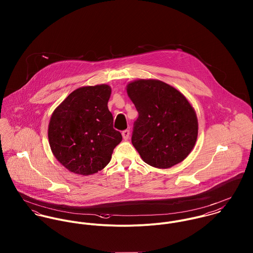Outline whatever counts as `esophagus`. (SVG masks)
I'll use <instances>...</instances> for the list:
<instances>
[{
    "mask_svg": "<svg viewBox=\"0 0 253 253\" xmlns=\"http://www.w3.org/2000/svg\"><path fill=\"white\" fill-rule=\"evenodd\" d=\"M122 135H123V138H124L125 140H127L128 137H129V130H128V129L124 130V131L122 132Z\"/></svg>",
    "mask_w": 253,
    "mask_h": 253,
    "instance_id": "34e87169",
    "label": "esophagus"
}]
</instances>
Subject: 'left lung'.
Instances as JSON below:
<instances>
[{
	"mask_svg": "<svg viewBox=\"0 0 253 253\" xmlns=\"http://www.w3.org/2000/svg\"><path fill=\"white\" fill-rule=\"evenodd\" d=\"M126 91L138 112L131 142L146 164L169 169L193 150L198 137V119L187 98L159 80H137Z\"/></svg>",
	"mask_w": 253,
	"mask_h": 253,
	"instance_id": "1",
	"label": "left lung"
}]
</instances>
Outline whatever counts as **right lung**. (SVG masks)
Returning a JSON list of instances; mask_svg holds the SVG:
<instances>
[{"mask_svg": "<svg viewBox=\"0 0 253 253\" xmlns=\"http://www.w3.org/2000/svg\"><path fill=\"white\" fill-rule=\"evenodd\" d=\"M111 87H79L55 109L48 124V142L56 160L76 174L103 169L123 137L113 127L109 111Z\"/></svg>", "mask_w": 253, "mask_h": 253, "instance_id": "add662e5", "label": "right lung"}]
</instances>
